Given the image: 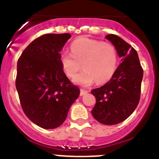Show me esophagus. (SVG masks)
Masks as SVG:
<instances>
[{
	"label": "esophagus",
	"mask_w": 159,
	"mask_h": 159,
	"mask_svg": "<svg viewBox=\"0 0 159 159\" xmlns=\"http://www.w3.org/2000/svg\"><path fill=\"white\" fill-rule=\"evenodd\" d=\"M86 93H88V91H86V90L84 89H81V92H80V96H84V94H86Z\"/></svg>",
	"instance_id": "1"
}]
</instances>
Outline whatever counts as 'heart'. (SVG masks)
I'll list each match as a JSON object with an SVG mask.
<instances>
[{"instance_id":"obj_1","label":"heart","mask_w":159,"mask_h":159,"mask_svg":"<svg viewBox=\"0 0 159 159\" xmlns=\"http://www.w3.org/2000/svg\"><path fill=\"white\" fill-rule=\"evenodd\" d=\"M72 54L63 52L59 61L66 75L75 77L74 82L81 86H89L95 81L98 84L107 81L113 76L118 64V53L113 44L86 37H81L70 45Z\"/></svg>"}]
</instances>
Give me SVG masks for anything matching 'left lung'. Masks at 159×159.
Returning <instances> with one entry per match:
<instances>
[{"label":"left lung","instance_id":"8db88e82","mask_svg":"<svg viewBox=\"0 0 159 159\" xmlns=\"http://www.w3.org/2000/svg\"><path fill=\"white\" fill-rule=\"evenodd\" d=\"M105 38L115 46L121 63L109 81L91 91L96 100L92 115L99 122L111 125L125 121L137 107L143 69L137 52L130 44L115 34Z\"/></svg>","mask_w":159,"mask_h":159}]
</instances>
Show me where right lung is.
<instances>
[{"mask_svg":"<svg viewBox=\"0 0 159 159\" xmlns=\"http://www.w3.org/2000/svg\"><path fill=\"white\" fill-rule=\"evenodd\" d=\"M70 34H47L33 41L17 63L16 86L25 115L43 129L66 120L79 89L71 84L59 61Z\"/></svg>","mask_w":159,"mask_h":159,"instance_id":"right-lung-1","label":"right lung"}]
</instances>
